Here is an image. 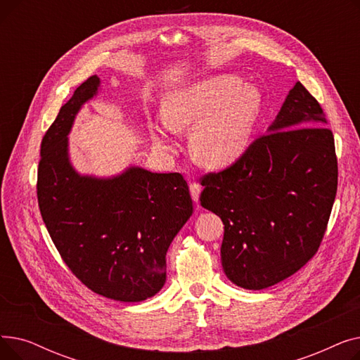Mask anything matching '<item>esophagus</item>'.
<instances>
[{
	"mask_svg": "<svg viewBox=\"0 0 360 360\" xmlns=\"http://www.w3.org/2000/svg\"><path fill=\"white\" fill-rule=\"evenodd\" d=\"M190 193H191V197L195 202H198L200 200V194H201V186L197 184V182H191L190 184Z\"/></svg>",
	"mask_w": 360,
	"mask_h": 360,
	"instance_id": "obj_1",
	"label": "esophagus"
}]
</instances>
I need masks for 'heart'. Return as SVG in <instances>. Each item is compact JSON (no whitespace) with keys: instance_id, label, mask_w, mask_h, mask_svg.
<instances>
[{"instance_id":"obj_1","label":"heart","mask_w":360,"mask_h":360,"mask_svg":"<svg viewBox=\"0 0 360 360\" xmlns=\"http://www.w3.org/2000/svg\"><path fill=\"white\" fill-rule=\"evenodd\" d=\"M262 110L261 91L236 75H214L175 89L163 101L162 120L170 129L193 128L190 147L202 165L221 167L248 150ZM155 141L169 146L165 129Z\"/></svg>"}]
</instances>
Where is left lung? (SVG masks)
Listing matches in <instances>:
<instances>
[{
  "label": "left lung",
  "mask_w": 360,
  "mask_h": 360,
  "mask_svg": "<svg viewBox=\"0 0 360 360\" xmlns=\"http://www.w3.org/2000/svg\"><path fill=\"white\" fill-rule=\"evenodd\" d=\"M326 125L323 108L297 82L267 134L229 167L201 178L200 201L224 224L221 266L236 286L277 285L316 254L338 176Z\"/></svg>",
  "instance_id": "left-lung-1"
}]
</instances>
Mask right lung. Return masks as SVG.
Instances as JSON below:
<instances>
[{"label": "right lung", "mask_w": 360, "mask_h": 360, "mask_svg": "<svg viewBox=\"0 0 360 360\" xmlns=\"http://www.w3.org/2000/svg\"><path fill=\"white\" fill-rule=\"evenodd\" d=\"M91 75L61 106L41 144L37 202L61 258L84 286L121 302L155 296L166 281V252L193 214L178 172L128 167L113 178L80 175L70 163L68 132L98 93Z\"/></svg>", "instance_id": "right-lung-1"}]
</instances>
